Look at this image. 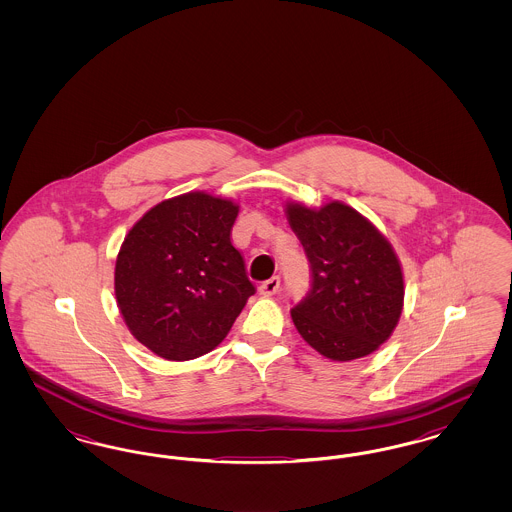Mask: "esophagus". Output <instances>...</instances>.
I'll return each mask as SVG.
<instances>
[{
	"mask_svg": "<svg viewBox=\"0 0 512 512\" xmlns=\"http://www.w3.org/2000/svg\"><path fill=\"white\" fill-rule=\"evenodd\" d=\"M278 288H280V278H278V276H272L270 280L263 282V284L259 286V293L268 297V295H274V293L278 292Z\"/></svg>",
	"mask_w": 512,
	"mask_h": 512,
	"instance_id": "esophagus-1",
	"label": "esophagus"
}]
</instances>
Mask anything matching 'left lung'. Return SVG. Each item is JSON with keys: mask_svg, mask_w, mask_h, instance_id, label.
<instances>
[{"mask_svg": "<svg viewBox=\"0 0 512 512\" xmlns=\"http://www.w3.org/2000/svg\"><path fill=\"white\" fill-rule=\"evenodd\" d=\"M286 217L313 272L311 290L292 309L297 332L332 361L374 353L403 311V270L390 242L341 201L320 209L288 201Z\"/></svg>", "mask_w": 512, "mask_h": 512, "instance_id": "8db88e82", "label": "left lung"}]
</instances>
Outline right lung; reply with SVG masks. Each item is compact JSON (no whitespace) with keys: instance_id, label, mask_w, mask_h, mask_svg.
Segmentation results:
<instances>
[{"instance_id":"add662e5","label":"right lung","mask_w":512,"mask_h":512,"mask_svg":"<svg viewBox=\"0 0 512 512\" xmlns=\"http://www.w3.org/2000/svg\"><path fill=\"white\" fill-rule=\"evenodd\" d=\"M240 205L190 192L151 207L126 234L115 297L130 334L157 357L190 361L230 332L255 286L230 242Z\"/></svg>"}]
</instances>
